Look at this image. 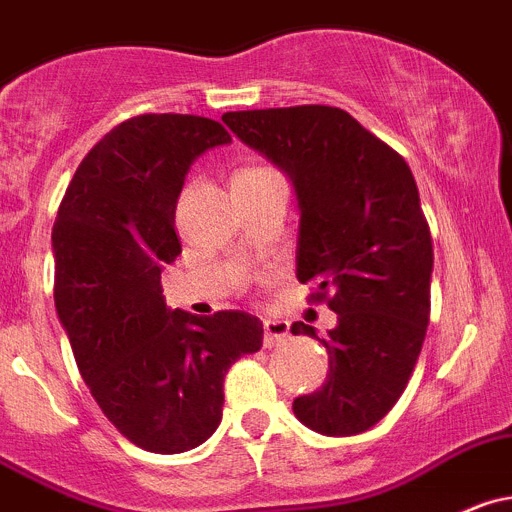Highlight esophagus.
<instances>
[{"label": "esophagus", "instance_id": "34e87169", "mask_svg": "<svg viewBox=\"0 0 512 512\" xmlns=\"http://www.w3.org/2000/svg\"><path fill=\"white\" fill-rule=\"evenodd\" d=\"M289 321L266 319L264 321V347H281L289 339Z\"/></svg>", "mask_w": 512, "mask_h": 512}]
</instances>
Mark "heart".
<instances>
[{"mask_svg":"<svg viewBox=\"0 0 512 512\" xmlns=\"http://www.w3.org/2000/svg\"><path fill=\"white\" fill-rule=\"evenodd\" d=\"M269 173H274V170L264 168V165H243V168H238L236 173H233V180H253V178H261V175H269Z\"/></svg>","mask_w":512,"mask_h":512,"instance_id":"heart-1","label":"heart"}]
</instances>
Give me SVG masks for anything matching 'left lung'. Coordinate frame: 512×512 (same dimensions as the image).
<instances>
[{
	"instance_id": "obj_1",
	"label": "left lung",
	"mask_w": 512,
	"mask_h": 512,
	"mask_svg": "<svg viewBox=\"0 0 512 512\" xmlns=\"http://www.w3.org/2000/svg\"><path fill=\"white\" fill-rule=\"evenodd\" d=\"M223 123L294 183L296 279L337 314L326 339L291 324L329 352L326 382L294 399V415L321 435H359L405 392L430 321L432 236L415 175L339 107L241 110Z\"/></svg>"
}]
</instances>
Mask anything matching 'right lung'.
Listing matches in <instances>:
<instances>
[{"label":"right lung","mask_w":512,"mask_h":512,"mask_svg":"<svg viewBox=\"0 0 512 512\" xmlns=\"http://www.w3.org/2000/svg\"><path fill=\"white\" fill-rule=\"evenodd\" d=\"M226 143L198 115L125 120L77 165L52 226L55 306L82 379L120 435L158 455L216 432L228 367L264 344L256 316L170 311L160 289L186 173Z\"/></svg>","instance_id":"1"}]
</instances>
